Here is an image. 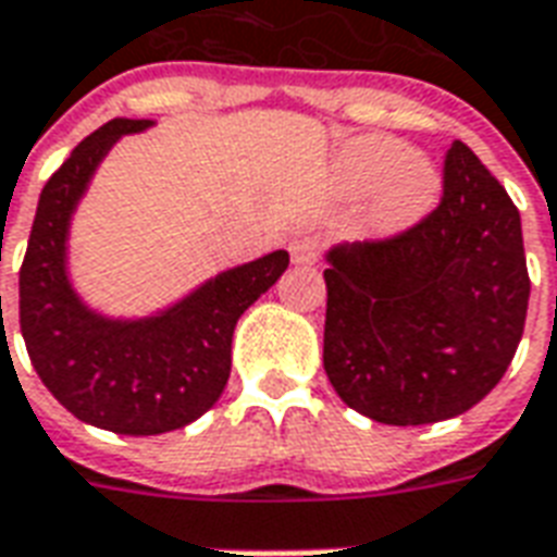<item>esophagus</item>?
Returning <instances> with one entry per match:
<instances>
[{"label":"esophagus","mask_w":557,"mask_h":557,"mask_svg":"<svg viewBox=\"0 0 557 557\" xmlns=\"http://www.w3.org/2000/svg\"><path fill=\"white\" fill-rule=\"evenodd\" d=\"M320 255H323V243L318 237H296L290 243V258H294V263L308 267V263H318Z\"/></svg>","instance_id":"1"}]
</instances>
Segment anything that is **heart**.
<instances>
[{"instance_id": "1", "label": "heart", "mask_w": 557, "mask_h": 557, "mask_svg": "<svg viewBox=\"0 0 557 557\" xmlns=\"http://www.w3.org/2000/svg\"><path fill=\"white\" fill-rule=\"evenodd\" d=\"M341 177L352 193H373L386 186L376 207L385 228L412 225L428 213L440 193L436 174L418 160L416 150L383 136L352 141L341 160Z\"/></svg>"}]
</instances>
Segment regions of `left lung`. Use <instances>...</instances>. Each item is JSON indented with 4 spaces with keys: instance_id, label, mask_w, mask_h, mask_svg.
<instances>
[{
    "instance_id": "left-lung-1",
    "label": "left lung",
    "mask_w": 557,
    "mask_h": 557,
    "mask_svg": "<svg viewBox=\"0 0 557 557\" xmlns=\"http://www.w3.org/2000/svg\"><path fill=\"white\" fill-rule=\"evenodd\" d=\"M323 368L356 412L418 428L472 409L525 329L529 267L505 186L460 139L442 198L412 228L326 255Z\"/></svg>"
}]
</instances>
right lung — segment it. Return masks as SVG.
I'll return each mask as SVG.
<instances>
[{
    "mask_svg": "<svg viewBox=\"0 0 557 557\" xmlns=\"http://www.w3.org/2000/svg\"><path fill=\"white\" fill-rule=\"evenodd\" d=\"M145 127L150 121L115 117L73 148L40 193L20 267V329L40 383L79 421L124 436L186 428L216 404L239 314L290 263L284 249L263 255L210 278L157 318L109 320L85 306L67 282L73 210L107 150Z\"/></svg>",
    "mask_w": 557,
    "mask_h": 557,
    "instance_id": "1",
    "label": "right lung"
}]
</instances>
